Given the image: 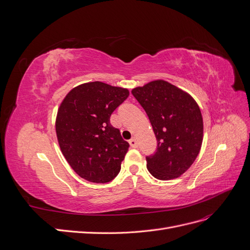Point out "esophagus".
I'll list each match as a JSON object with an SVG mask.
<instances>
[{"label": "esophagus", "instance_id": "1", "mask_svg": "<svg viewBox=\"0 0 250 250\" xmlns=\"http://www.w3.org/2000/svg\"><path fill=\"white\" fill-rule=\"evenodd\" d=\"M129 144H130V146H131L132 148H137V147H138V142H137V140H135L134 138L129 141Z\"/></svg>", "mask_w": 250, "mask_h": 250}]
</instances>
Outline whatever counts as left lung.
Returning <instances> with one entry per match:
<instances>
[{
	"instance_id": "obj_1",
	"label": "left lung",
	"mask_w": 250,
	"mask_h": 250,
	"mask_svg": "<svg viewBox=\"0 0 250 250\" xmlns=\"http://www.w3.org/2000/svg\"><path fill=\"white\" fill-rule=\"evenodd\" d=\"M145 109L157 140L147 169L160 180L177 178L191 167L203 140V120L194 98L162 79L131 90Z\"/></svg>"
}]
</instances>
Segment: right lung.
Listing matches in <instances>:
<instances>
[{
    "label": "right lung",
    "instance_id": "obj_1",
    "mask_svg": "<svg viewBox=\"0 0 250 250\" xmlns=\"http://www.w3.org/2000/svg\"><path fill=\"white\" fill-rule=\"evenodd\" d=\"M128 96L127 88L94 81L72 88L60 103L55 121L57 141L81 178L104 184L119 174L129 144L109 119Z\"/></svg>",
    "mask_w": 250,
    "mask_h": 250
}]
</instances>
